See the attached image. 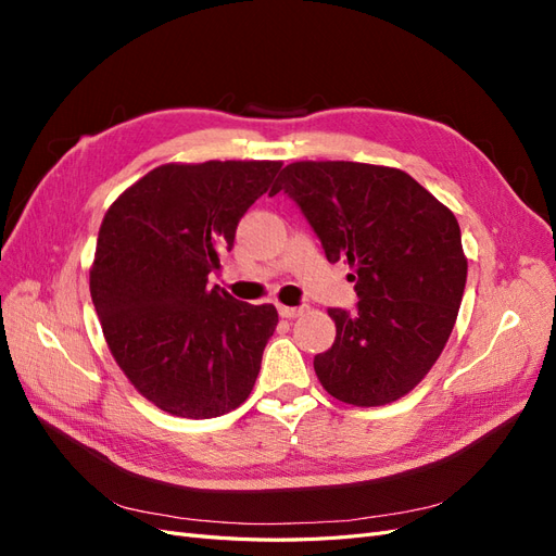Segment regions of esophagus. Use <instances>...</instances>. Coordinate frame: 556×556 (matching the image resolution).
<instances>
[{"label": "esophagus", "instance_id": "obj_1", "mask_svg": "<svg viewBox=\"0 0 556 556\" xmlns=\"http://www.w3.org/2000/svg\"><path fill=\"white\" fill-rule=\"evenodd\" d=\"M306 308L304 306H278V313H280V317H288V319H294V317H299L301 313H304Z\"/></svg>", "mask_w": 556, "mask_h": 556}]
</instances>
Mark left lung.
Here are the masks:
<instances>
[{
	"label": "left lung",
	"instance_id": "left-lung-1",
	"mask_svg": "<svg viewBox=\"0 0 556 556\" xmlns=\"http://www.w3.org/2000/svg\"><path fill=\"white\" fill-rule=\"evenodd\" d=\"M288 194L331 264L355 266V311L329 308L333 345L315 355L325 390L352 406L408 394L443 352L466 288L457 217L408 174L359 162H294Z\"/></svg>",
	"mask_w": 556,
	"mask_h": 556
}]
</instances>
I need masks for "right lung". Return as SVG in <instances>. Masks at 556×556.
Here are the masks:
<instances>
[{
    "mask_svg": "<svg viewBox=\"0 0 556 556\" xmlns=\"http://www.w3.org/2000/svg\"><path fill=\"white\" fill-rule=\"evenodd\" d=\"M280 162L164 164L113 201L90 271L92 304L129 382L178 417H217L255 387L278 313L208 288Z\"/></svg>",
    "mask_w": 556,
    "mask_h": 556,
    "instance_id": "1",
    "label": "right lung"
}]
</instances>
